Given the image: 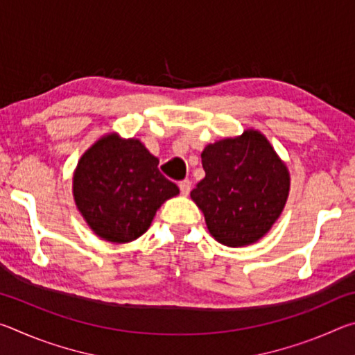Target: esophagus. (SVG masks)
<instances>
[{"mask_svg": "<svg viewBox=\"0 0 355 355\" xmlns=\"http://www.w3.org/2000/svg\"><path fill=\"white\" fill-rule=\"evenodd\" d=\"M178 186H180V191H182L183 196H188L189 194V191H191V182H189V180H183V182L178 183Z\"/></svg>", "mask_w": 355, "mask_h": 355, "instance_id": "obj_1", "label": "esophagus"}]
</instances>
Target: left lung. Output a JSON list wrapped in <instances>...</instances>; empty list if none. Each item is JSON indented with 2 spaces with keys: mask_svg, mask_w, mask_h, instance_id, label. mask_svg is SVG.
<instances>
[{
  "mask_svg": "<svg viewBox=\"0 0 355 355\" xmlns=\"http://www.w3.org/2000/svg\"><path fill=\"white\" fill-rule=\"evenodd\" d=\"M205 178L191 199L205 214L219 243L236 248L266 235L285 207L290 175L271 144L258 131L209 144L202 152Z\"/></svg>",
  "mask_w": 355,
  "mask_h": 355,
  "instance_id": "8db88e82",
  "label": "left lung"
}]
</instances>
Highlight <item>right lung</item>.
<instances>
[{"instance_id":"add662e5","label":"right lung","mask_w":355,"mask_h":355,"mask_svg":"<svg viewBox=\"0 0 355 355\" xmlns=\"http://www.w3.org/2000/svg\"><path fill=\"white\" fill-rule=\"evenodd\" d=\"M158 158L137 139L106 136L83 155L73 177L76 207L89 227L111 243L139 238L156 209L178 186L158 169Z\"/></svg>"}]
</instances>
